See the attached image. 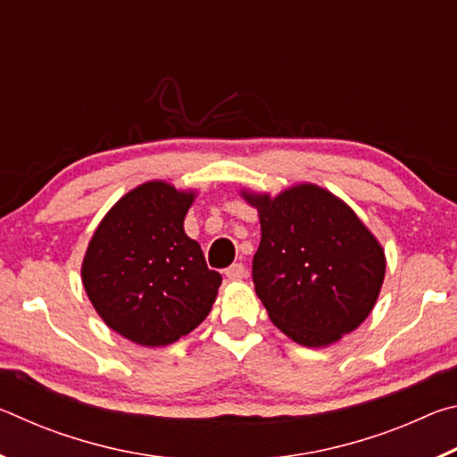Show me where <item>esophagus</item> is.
Returning <instances> with one entry per match:
<instances>
[{"label":"esophagus","instance_id":"esophagus-1","mask_svg":"<svg viewBox=\"0 0 457 457\" xmlns=\"http://www.w3.org/2000/svg\"><path fill=\"white\" fill-rule=\"evenodd\" d=\"M226 276H228V280H242V278L247 276V270L242 262H237V264H231L226 270Z\"/></svg>","mask_w":457,"mask_h":457}]
</instances>
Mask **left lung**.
<instances>
[{"label":"left lung","mask_w":457,"mask_h":457,"mask_svg":"<svg viewBox=\"0 0 457 457\" xmlns=\"http://www.w3.org/2000/svg\"><path fill=\"white\" fill-rule=\"evenodd\" d=\"M245 199L260 212L252 278L270 320L304 346L357 328L381 290L385 253L351 207L316 185Z\"/></svg>","instance_id":"8db88e82"}]
</instances>
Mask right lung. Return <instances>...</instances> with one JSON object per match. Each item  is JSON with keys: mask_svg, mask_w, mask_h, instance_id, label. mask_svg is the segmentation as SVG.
Segmentation results:
<instances>
[{"mask_svg": "<svg viewBox=\"0 0 457 457\" xmlns=\"http://www.w3.org/2000/svg\"><path fill=\"white\" fill-rule=\"evenodd\" d=\"M193 193L161 181L127 193L92 236L82 282L108 327L143 346H165L210 314L221 274L207 268L183 220Z\"/></svg>", "mask_w": 457, "mask_h": 457, "instance_id": "obj_1", "label": "right lung"}]
</instances>
